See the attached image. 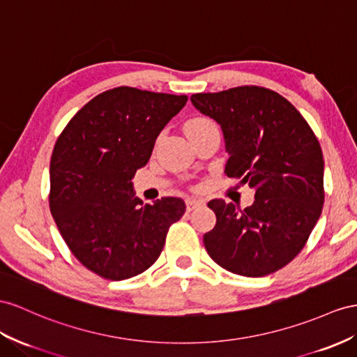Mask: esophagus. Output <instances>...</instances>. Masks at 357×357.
<instances>
[{
    "label": "esophagus",
    "instance_id": "obj_1",
    "mask_svg": "<svg viewBox=\"0 0 357 357\" xmlns=\"http://www.w3.org/2000/svg\"><path fill=\"white\" fill-rule=\"evenodd\" d=\"M187 204V211H193L197 206H202L204 205V200H199V199H187L185 200Z\"/></svg>",
    "mask_w": 357,
    "mask_h": 357
}]
</instances>
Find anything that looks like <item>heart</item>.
<instances>
[{
    "mask_svg": "<svg viewBox=\"0 0 357 357\" xmlns=\"http://www.w3.org/2000/svg\"><path fill=\"white\" fill-rule=\"evenodd\" d=\"M213 122L209 121V119H205V117H195L191 119V121H188L185 123V131H190V130H196V128H202V126H206V125H211Z\"/></svg>",
    "mask_w": 357,
    "mask_h": 357,
    "instance_id": "heart-1",
    "label": "heart"
}]
</instances>
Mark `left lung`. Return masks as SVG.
<instances>
[{"mask_svg": "<svg viewBox=\"0 0 357 357\" xmlns=\"http://www.w3.org/2000/svg\"><path fill=\"white\" fill-rule=\"evenodd\" d=\"M191 104L220 125L229 153L225 173L255 190L245 209L214 199L217 217L204 235L209 257L225 270L261 278L303 249L324 204V160L296 107L264 87L243 86L191 95Z\"/></svg>", "mask_w": 357, "mask_h": 357, "instance_id": "obj_1", "label": "left lung"}]
</instances>
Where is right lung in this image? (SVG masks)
I'll use <instances>...</instances> for the list:
<instances>
[{"label": "right lung", "mask_w": 357, "mask_h": 357, "mask_svg": "<svg viewBox=\"0 0 357 357\" xmlns=\"http://www.w3.org/2000/svg\"><path fill=\"white\" fill-rule=\"evenodd\" d=\"M187 99L134 87L107 90L70 119L54 146L51 214L75 258L100 278L123 280L148 270L170 225L185 213L179 197L143 205L132 178Z\"/></svg>", "instance_id": "right-lung-1"}]
</instances>
